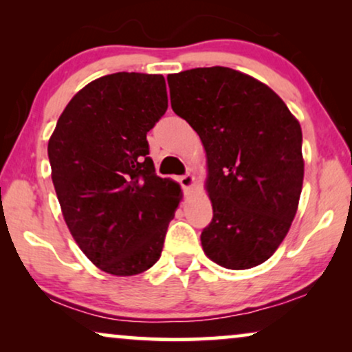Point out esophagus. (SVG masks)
I'll return each instance as SVG.
<instances>
[{"mask_svg":"<svg viewBox=\"0 0 352 352\" xmlns=\"http://www.w3.org/2000/svg\"><path fill=\"white\" fill-rule=\"evenodd\" d=\"M194 182H195V179H194V176L192 175H189V173H187V175H184V176H181L179 177V184H181V187L184 190H189L192 186H194Z\"/></svg>","mask_w":352,"mask_h":352,"instance_id":"34e87169","label":"esophagus"}]
</instances>
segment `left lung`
<instances>
[{
  "label": "left lung",
  "instance_id": "obj_1",
  "mask_svg": "<svg viewBox=\"0 0 352 352\" xmlns=\"http://www.w3.org/2000/svg\"><path fill=\"white\" fill-rule=\"evenodd\" d=\"M171 107L199 134L208 160L213 219L206 256L228 269L269 259L300 201L305 162L298 120L274 91L228 67L168 75Z\"/></svg>",
  "mask_w": 352,
  "mask_h": 352
}]
</instances>
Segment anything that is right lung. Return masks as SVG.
Segmentation results:
<instances>
[{"label":"right lung","mask_w":352,"mask_h":352,"mask_svg":"<svg viewBox=\"0 0 352 352\" xmlns=\"http://www.w3.org/2000/svg\"><path fill=\"white\" fill-rule=\"evenodd\" d=\"M166 109L163 75L100 76L67 104L47 144L65 223L107 274L136 276L160 259L181 187L157 176L147 133Z\"/></svg>","instance_id":"1"}]
</instances>
